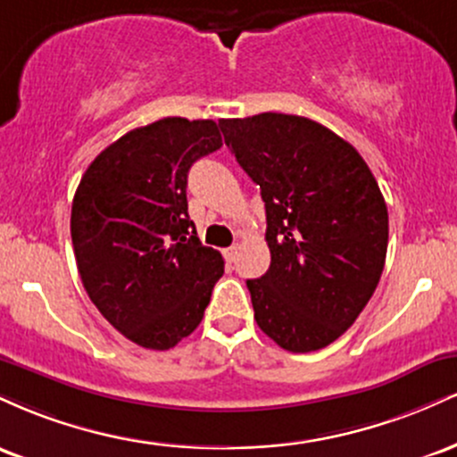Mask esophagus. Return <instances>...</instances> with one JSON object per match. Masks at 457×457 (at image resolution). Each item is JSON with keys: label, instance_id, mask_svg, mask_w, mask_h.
Returning a JSON list of instances; mask_svg holds the SVG:
<instances>
[{"label": "esophagus", "instance_id": "34e87169", "mask_svg": "<svg viewBox=\"0 0 457 457\" xmlns=\"http://www.w3.org/2000/svg\"><path fill=\"white\" fill-rule=\"evenodd\" d=\"M236 253H238V249H236V246H228V249L223 251L225 260H228V262H234L236 260Z\"/></svg>", "mask_w": 457, "mask_h": 457}]
</instances>
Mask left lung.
Wrapping results in <instances>:
<instances>
[{
	"mask_svg": "<svg viewBox=\"0 0 457 457\" xmlns=\"http://www.w3.org/2000/svg\"><path fill=\"white\" fill-rule=\"evenodd\" d=\"M225 145L260 187L270 266L249 279L255 322L290 353L333 344L385 269L389 212L363 156L301 115L221 120Z\"/></svg>",
	"mask_w": 457,
	"mask_h": 457,
	"instance_id": "obj_1",
	"label": "left lung"
}]
</instances>
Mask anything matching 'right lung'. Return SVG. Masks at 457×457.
Masks as SVG:
<instances>
[{
	"label": "right lung",
	"mask_w": 457,
	"mask_h": 457,
	"mask_svg": "<svg viewBox=\"0 0 457 457\" xmlns=\"http://www.w3.org/2000/svg\"><path fill=\"white\" fill-rule=\"evenodd\" d=\"M223 145L212 120L162 118L129 130L90 162L71 236L90 301L124 337L170 350L199 327L223 258L199 243L187 178Z\"/></svg>",
	"instance_id": "1"
}]
</instances>
